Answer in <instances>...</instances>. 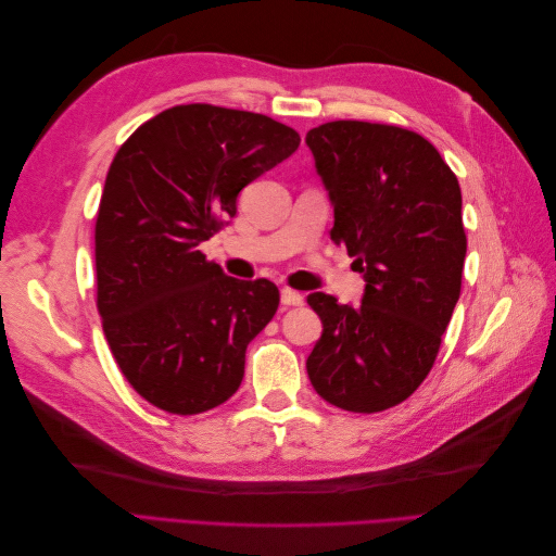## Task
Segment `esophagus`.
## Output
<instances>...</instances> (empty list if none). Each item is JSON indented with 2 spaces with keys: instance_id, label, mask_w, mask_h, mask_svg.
Masks as SVG:
<instances>
[{
  "instance_id": "obj_1",
  "label": "esophagus",
  "mask_w": 556,
  "mask_h": 556,
  "mask_svg": "<svg viewBox=\"0 0 556 556\" xmlns=\"http://www.w3.org/2000/svg\"><path fill=\"white\" fill-rule=\"evenodd\" d=\"M280 301H282V306H301V304H304V294L296 292V290L285 288L280 292Z\"/></svg>"
}]
</instances>
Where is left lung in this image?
Wrapping results in <instances>:
<instances>
[{
  "mask_svg": "<svg viewBox=\"0 0 556 556\" xmlns=\"http://www.w3.org/2000/svg\"><path fill=\"white\" fill-rule=\"evenodd\" d=\"M306 143L333 204L331 241L366 280L359 306L308 294L325 327L308 378L336 408L380 413L425 382L459 301V180L425 137L396 125L333 121Z\"/></svg>",
  "mask_w": 556,
  "mask_h": 556,
  "instance_id": "left-lung-1",
  "label": "left lung"
}]
</instances>
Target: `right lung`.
<instances>
[{"label":"right lung","instance_id":"add662e5","mask_svg":"<svg viewBox=\"0 0 556 556\" xmlns=\"http://www.w3.org/2000/svg\"><path fill=\"white\" fill-rule=\"evenodd\" d=\"M299 141L262 113L180 104L115 153L94 225L97 311L115 364L160 410L206 413L239 390L245 348L280 294L266 278L225 276L199 243Z\"/></svg>","mask_w":556,"mask_h":556}]
</instances>
